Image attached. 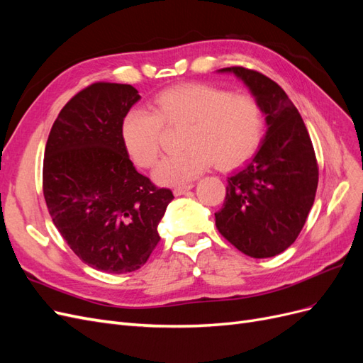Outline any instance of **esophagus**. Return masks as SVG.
Here are the masks:
<instances>
[{
  "mask_svg": "<svg viewBox=\"0 0 363 363\" xmlns=\"http://www.w3.org/2000/svg\"><path fill=\"white\" fill-rule=\"evenodd\" d=\"M194 188V184L192 183H188V184H179V186H175L174 188V195H183V194H186L188 191H191Z\"/></svg>",
  "mask_w": 363,
  "mask_h": 363,
  "instance_id": "obj_1",
  "label": "esophagus"
}]
</instances>
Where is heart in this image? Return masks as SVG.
<instances>
[{
	"instance_id": "1",
	"label": "heart",
	"mask_w": 363,
	"mask_h": 363,
	"mask_svg": "<svg viewBox=\"0 0 363 363\" xmlns=\"http://www.w3.org/2000/svg\"><path fill=\"white\" fill-rule=\"evenodd\" d=\"M163 125L183 127V150L164 157L155 171L163 184H180L211 164L227 169L242 163L263 136V111L256 96L232 94L223 87L188 83L156 95L152 111L135 107L121 124L124 147L136 164L155 167L162 147Z\"/></svg>"
}]
</instances>
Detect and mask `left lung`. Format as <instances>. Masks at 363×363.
Here are the masks:
<instances>
[{"label": "left lung", "mask_w": 363, "mask_h": 363, "mask_svg": "<svg viewBox=\"0 0 363 363\" xmlns=\"http://www.w3.org/2000/svg\"><path fill=\"white\" fill-rule=\"evenodd\" d=\"M233 72L257 98L265 113L267 136L242 169L228 177L216 228L244 255L263 259L280 255L298 238L315 201L318 163L296 107L281 87L244 67Z\"/></svg>", "instance_id": "obj_1"}]
</instances>
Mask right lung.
Masks as SVG:
<instances>
[{
  "mask_svg": "<svg viewBox=\"0 0 363 363\" xmlns=\"http://www.w3.org/2000/svg\"><path fill=\"white\" fill-rule=\"evenodd\" d=\"M140 95L98 82L65 104L43 157V196L62 238L86 265L111 274L139 269L159 244L174 195L133 167L121 124Z\"/></svg>",
  "mask_w": 363,
  "mask_h": 363,
  "instance_id": "1",
  "label": "right lung"
}]
</instances>
